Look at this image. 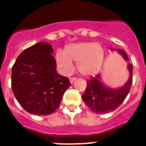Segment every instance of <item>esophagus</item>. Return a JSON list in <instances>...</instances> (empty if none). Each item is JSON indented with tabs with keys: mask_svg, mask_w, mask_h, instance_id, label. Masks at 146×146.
<instances>
[{
	"mask_svg": "<svg viewBox=\"0 0 146 146\" xmlns=\"http://www.w3.org/2000/svg\"><path fill=\"white\" fill-rule=\"evenodd\" d=\"M76 79H77L76 77H70V82L71 83H73V82H74L75 80H76Z\"/></svg>",
	"mask_w": 146,
	"mask_h": 146,
	"instance_id": "1",
	"label": "esophagus"
}]
</instances>
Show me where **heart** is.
Segmentation results:
<instances>
[{
  "label": "heart",
  "instance_id": "obj_1",
  "mask_svg": "<svg viewBox=\"0 0 146 146\" xmlns=\"http://www.w3.org/2000/svg\"><path fill=\"white\" fill-rule=\"evenodd\" d=\"M105 50L100 43L84 41L69 44L64 51L56 53L57 64L64 74H70L73 70V62H77V70L84 76L95 75L103 64Z\"/></svg>",
  "mask_w": 146,
  "mask_h": 146
}]
</instances>
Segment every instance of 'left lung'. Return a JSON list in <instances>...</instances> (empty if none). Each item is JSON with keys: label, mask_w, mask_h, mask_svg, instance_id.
Wrapping results in <instances>:
<instances>
[{"label": "left lung", "mask_w": 146, "mask_h": 146, "mask_svg": "<svg viewBox=\"0 0 146 146\" xmlns=\"http://www.w3.org/2000/svg\"><path fill=\"white\" fill-rule=\"evenodd\" d=\"M118 52L128 61V56L122 50ZM130 78L124 86L119 89L111 90L105 87L101 82L100 75L92 77L87 80V87L82 96L85 105L96 113H105L114 111L124 102L128 96L133 82V67L128 64Z\"/></svg>", "instance_id": "1"}]
</instances>
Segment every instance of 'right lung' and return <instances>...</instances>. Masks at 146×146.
Wrapping results in <instances>:
<instances>
[{
    "label": "right lung",
    "mask_w": 146,
    "mask_h": 146,
    "mask_svg": "<svg viewBox=\"0 0 146 146\" xmlns=\"http://www.w3.org/2000/svg\"><path fill=\"white\" fill-rule=\"evenodd\" d=\"M53 48L47 42L29 46L12 68V89L21 107L35 115L51 114L59 107L69 79L56 72Z\"/></svg>",
    "instance_id": "right-lung-1"
}]
</instances>
